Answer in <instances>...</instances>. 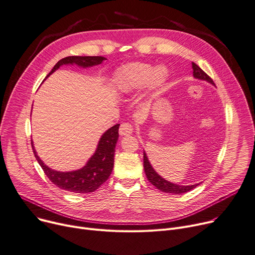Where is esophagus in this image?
I'll list each match as a JSON object with an SVG mask.
<instances>
[{"label": "esophagus", "instance_id": "esophagus-1", "mask_svg": "<svg viewBox=\"0 0 255 255\" xmlns=\"http://www.w3.org/2000/svg\"><path fill=\"white\" fill-rule=\"evenodd\" d=\"M133 132V128L131 124L129 123H123L120 126V129H119V133H120L121 136H124V135H129Z\"/></svg>", "mask_w": 255, "mask_h": 255}]
</instances>
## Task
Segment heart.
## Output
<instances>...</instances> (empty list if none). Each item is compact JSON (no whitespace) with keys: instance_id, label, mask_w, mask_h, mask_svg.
I'll return each mask as SVG.
<instances>
[{"instance_id":"obj_1","label":"heart","mask_w":255,"mask_h":255,"mask_svg":"<svg viewBox=\"0 0 255 255\" xmlns=\"http://www.w3.org/2000/svg\"><path fill=\"white\" fill-rule=\"evenodd\" d=\"M168 72L164 66H154L148 63L135 62L123 66L115 76V87L123 94L138 90L147 83L151 90L158 89L167 79Z\"/></svg>"}]
</instances>
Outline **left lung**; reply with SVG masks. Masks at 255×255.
<instances>
[{
	"label": "left lung",
	"instance_id": "8db88e82",
	"mask_svg": "<svg viewBox=\"0 0 255 255\" xmlns=\"http://www.w3.org/2000/svg\"><path fill=\"white\" fill-rule=\"evenodd\" d=\"M192 66H193V75L195 78L200 79V80H205V81L211 83L212 85H214L213 80L204 71L200 69V67L195 62H192ZM143 167H144L145 175H146L148 181L152 185H155L156 188L158 190H160L161 192L170 193V194H174V195H180V194H184V193H188V192L192 191L193 189L196 188V186L199 185V183L192 184V185H178V184H174V183H171V182L165 180L154 170V168L151 167L144 151H143Z\"/></svg>",
	"mask_w": 255,
	"mask_h": 255
}]
</instances>
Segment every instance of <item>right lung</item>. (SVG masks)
<instances>
[{"label": "right lung", "mask_w": 255, "mask_h": 255, "mask_svg": "<svg viewBox=\"0 0 255 255\" xmlns=\"http://www.w3.org/2000/svg\"><path fill=\"white\" fill-rule=\"evenodd\" d=\"M106 59L107 58L103 56H67L60 59L47 77L54 73L59 69V66L63 64H77L82 67H89L100 64ZM119 126L120 124H117L104 133L98 142L94 155L90 158L87 164L79 170L60 172L50 169L37 155L31 140L33 155H35L47 177L59 189L77 194L92 193L108 180L113 171L115 147L119 138Z\"/></svg>", "instance_id": "add662e5"}]
</instances>
